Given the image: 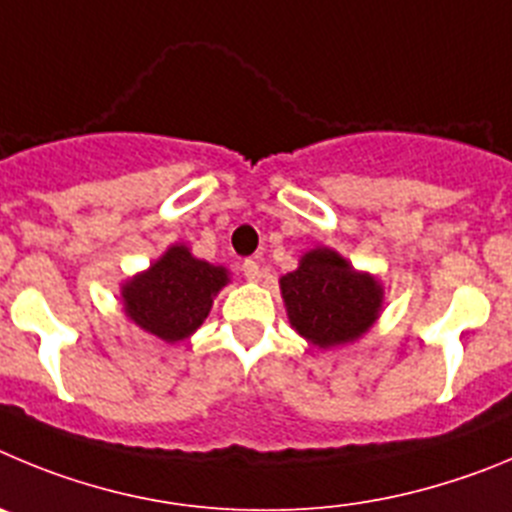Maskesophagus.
I'll use <instances>...</instances> for the list:
<instances>
[{
    "mask_svg": "<svg viewBox=\"0 0 512 512\" xmlns=\"http://www.w3.org/2000/svg\"><path fill=\"white\" fill-rule=\"evenodd\" d=\"M242 273H245V278L250 280V283H257L260 280V265H257L255 260H245L242 262Z\"/></svg>",
    "mask_w": 512,
    "mask_h": 512,
    "instance_id": "34e87169",
    "label": "esophagus"
}]
</instances>
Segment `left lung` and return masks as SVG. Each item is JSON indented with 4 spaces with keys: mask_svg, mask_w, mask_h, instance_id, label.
I'll return each instance as SVG.
<instances>
[{
    "mask_svg": "<svg viewBox=\"0 0 512 512\" xmlns=\"http://www.w3.org/2000/svg\"><path fill=\"white\" fill-rule=\"evenodd\" d=\"M278 283L290 326L319 349L362 339L385 308V285L324 245L303 252Z\"/></svg>",
    "mask_w": 512,
    "mask_h": 512,
    "instance_id": "obj_1",
    "label": "left lung"
}]
</instances>
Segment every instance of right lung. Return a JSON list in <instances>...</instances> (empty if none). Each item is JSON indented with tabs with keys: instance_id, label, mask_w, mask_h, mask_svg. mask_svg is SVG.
Returning <instances> with one entry per match:
<instances>
[{
	"instance_id": "add662e5",
	"label": "right lung",
	"mask_w": 512,
	"mask_h": 512,
	"mask_svg": "<svg viewBox=\"0 0 512 512\" xmlns=\"http://www.w3.org/2000/svg\"><path fill=\"white\" fill-rule=\"evenodd\" d=\"M232 275L224 265L193 257L191 247L170 245L147 270L119 285L124 316L147 334L178 344L199 329L214 298Z\"/></svg>"
}]
</instances>
